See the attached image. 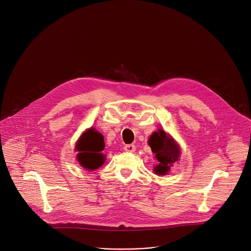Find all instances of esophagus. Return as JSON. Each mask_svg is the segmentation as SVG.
<instances>
[{
  "instance_id": "1",
  "label": "esophagus",
  "mask_w": 251,
  "mask_h": 251,
  "mask_svg": "<svg viewBox=\"0 0 251 251\" xmlns=\"http://www.w3.org/2000/svg\"><path fill=\"white\" fill-rule=\"evenodd\" d=\"M124 150H125L126 152H128V153H134L135 150H136V147H135V145H133V144H129V145H126V146L124 147Z\"/></svg>"
}]
</instances>
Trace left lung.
<instances>
[{"instance_id":"1","label":"left lung","mask_w":251,"mask_h":251,"mask_svg":"<svg viewBox=\"0 0 251 251\" xmlns=\"http://www.w3.org/2000/svg\"><path fill=\"white\" fill-rule=\"evenodd\" d=\"M149 146L152 152L156 154L155 157L159 162V165L154 169L157 175H166L171 169L170 167L180 158V148L176 144L174 139L162 129L151 135Z\"/></svg>"}]
</instances>
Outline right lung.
Returning <instances> with one entry per match:
<instances>
[{"label": "right lung", "mask_w": 251, "mask_h": 251, "mask_svg": "<svg viewBox=\"0 0 251 251\" xmlns=\"http://www.w3.org/2000/svg\"><path fill=\"white\" fill-rule=\"evenodd\" d=\"M104 147L103 136L99 132L93 128L84 132L76 145V149L80 152L77 155L79 164L89 171L96 170L102 166L105 161L102 154Z\"/></svg>", "instance_id": "right-lung-1"}]
</instances>
